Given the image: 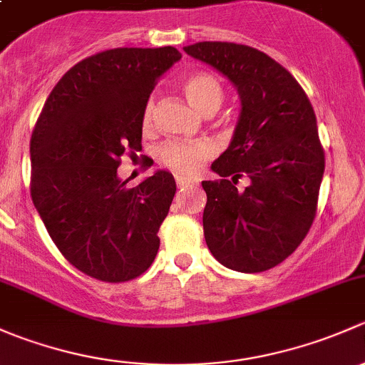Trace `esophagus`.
Returning <instances> with one entry per match:
<instances>
[{
  "label": "esophagus",
  "instance_id": "obj_1",
  "mask_svg": "<svg viewBox=\"0 0 365 365\" xmlns=\"http://www.w3.org/2000/svg\"><path fill=\"white\" fill-rule=\"evenodd\" d=\"M190 183H192V180L183 178V176H176V185H178V189H183V187L190 185Z\"/></svg>",
  "mask_w": 365,
  "mask_h": 365
}]
</instances>
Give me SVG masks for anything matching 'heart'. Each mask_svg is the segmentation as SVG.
I'll use <instances>...</instances> for the list:
<instances>
[{"label": "heart", "instance_id": "b5f03b06", "mask_svg": "<svg viewBox=\"0 0 365 365\" xmlns=\"http://www.w3.org/2000/svg\"><path fill=\"white\" fill-rule=\"evenodd\" d=\"M187 98L200 113H215L224 98L222 84L215 76L208 72H197L190 76L183 84ZM155 113V98H148L143 111V123L150 125ZM212 153V146L205 141L196 143H165L159 150V159L164 165L178 175H194L201 168L203 160Z\"/></svg>", "mask_w": 365, "mask_h": 365}]
</instances>
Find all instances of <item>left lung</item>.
<instances>
[{
	"label": "left lung",
	"mask_w": 365,
	"mask_h": 365,
	"mask_svg": "<svg viewBox=\"0 0 365 365\" xmlns=\"http://www.w3.org/2000/svg\"><path fill=\"white\" fill-rule=\"evenodd\" d=\"M183 51L230 79L242 106L230 146L212 164L222 180L201 182L206 245L231 270H268L314 220L325 171L314 109L295 77L254 47L197 42ZM242 175L250 185L238 191Z\"/></svg>",
	"instance_id": "left-lung-1"
}]
</instances>
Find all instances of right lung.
I'll return each mask as SVG.
<instances>
[{
  "label": "right lung",
  "instance_id": "obj_1",
  "mask_svg": "<svg viewBox=\"0 0 365 365\" xmlns=\"http://www.w3.org/2000/svg\"><path fill=\"white\" fill-rule=\"evenodd\" d=\"M180 58L171 46L93 54L58 81L36 120L33 205L68 263L98 281H130L159 251L175 178L162 169L127 189L118 165L141 150L150 93Z\"/></svg>",
  "mask_w": 365,
  "mask_h": 365
}]
</instances>
